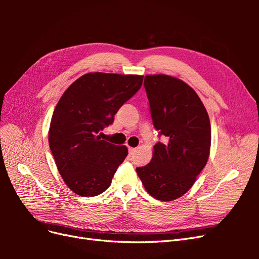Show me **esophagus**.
<instances>
[{
    "label": "esophagus",
    "instance_id": "obj_1",
    "mask_svg": "<svg viewBox=\"0 0 259 259\" xmlns=\"http://www.w3.org/2000/svg\"><path fill=\"white\" fill-rule=\"evenodd\" d=\"M136 151V148H132V147H128V153L130 154H133Z\"/></svg>",
    "mask_w": 259,
    "mask_h": 259
}]
</instances>
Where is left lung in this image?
<instances>
[{"label":"left lung","instance_id":"left-lung-1","mask_svg":"<svg viewBox=\"0 0 259 259\" xmlns=\"http://www.w3.org/2000/svg\"><path fill=\"white\" fill-rule=\"evenodd\" d=\"M144 85L153 125L166 143H156L150 163L136 171L149 194L171 201L190 189L206 165L209 117L198 94L182 80L166 74L146 75Z\"/></svg>","mask_w":259,"mask_h":259}]
</instances>
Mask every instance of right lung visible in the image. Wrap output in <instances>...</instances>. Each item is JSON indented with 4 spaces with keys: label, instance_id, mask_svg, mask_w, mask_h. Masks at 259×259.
Returning <instances> with one entry per match:
<instances>
[{
    "label": "right lung",
    "instance_id": "right-lung-1",
    "mask_svg": "<svg viewBox=\"0 0 259 259\" xmlns=\"http://www.w3.org/2000/svg\"><path fill=\"white\" fill-rule=\"evenodd\" d=\"M142 84L143 75L94 72L62 94L52 116L49 143L59 174L74 193L95 197L111 185L128 151L99 134Z\"/></svg>",
    "mask_w": 259,
    "mask_h": 259
}]
</instances>
